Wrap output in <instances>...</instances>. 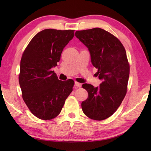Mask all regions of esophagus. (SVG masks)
<instances>
[{
  "mask_svg": "<svg viewBox=\"0 0 151 151\" xmlns=\"http://www.w3.org/2000/svg\"><path fill=\"white\" fill-rule=\"evenodd\" d=\"M75 86L76 88H81V86H82L81 84H80V83H78L77 82H75Z\"/></svg>",
  "mask_w": 151,
  "mask_h": 151,
  "instance_id": "esophagus-1",
  "label": "esophagus"
}]
</instances>
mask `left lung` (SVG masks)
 Listing matches in <instances>:
<instances>
[{"mask_svg":"<svg viewBox=\"0 0 151 151\" xmlns=\"http://www.w3.org/2000/svg\"><path fill=\"white\" fill-rule=\"evenodd\" d=\"M75 36L88 48L102 81L97 88L82 85L88 92L82 111L92 119L104 120L117 110L127 93L130 66L126 50L117 37L100 28L76 31Z\"/></svg>","mask_w":151,"mask_h":151,"instance_id":"left-lung-1","label":"left lung"}]
</instances>
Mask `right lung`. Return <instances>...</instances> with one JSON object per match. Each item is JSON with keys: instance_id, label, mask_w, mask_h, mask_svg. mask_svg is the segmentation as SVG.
<instances>
[{"instance_id": "obj_1", "label": "right lung", "mask_w": 151, "mask_h": 151, "mask_svg": "<svg viewBox=\"0 0 151 151\" xmlns=\"http://www.w3.org/2000/svg\"><path fill=\"white\" fill-rule=\"evenodd\" d=\"M74 34L71 30H43L32 39L22 54L19 76L22 99L41 119L56 117L73 91V80L60 81L52 69Z\"/></svg>"}]
</instances>
